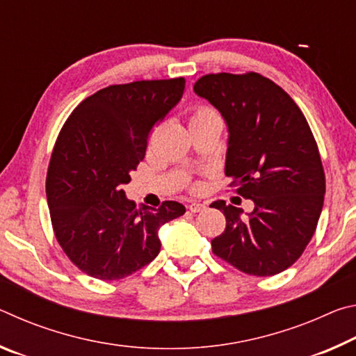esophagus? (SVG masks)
<instances>
[{
  "label": "esophagus",
  "instance_id": "esophagus-1",
  "mask_svg": "<svg viewBox=\"0 0 356 356\" xmlns=\"http://www.w3.org/2000/svg\"><path fill=\"white\" fill-rule=\"evenodd\" d=\"M186 207H188L190 212L197 213V212H201V210L206 209V204H201V202H190Z\"/></svg>",
  "mask_w": 356,
  "mask_h": 356
}]
</instances>
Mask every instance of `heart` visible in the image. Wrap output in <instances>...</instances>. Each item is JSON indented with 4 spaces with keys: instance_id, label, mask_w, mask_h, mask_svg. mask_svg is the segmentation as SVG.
<instances>
[{
    "instance_id": "obj_1",
    "label": "heart",
    "mask_w": 356,
    "mask_h": 356,
    "mask_svg": "<svg viewBox=\"0 0 356 356\" xmlns=\"http://www.w3.org/2000/svg\"><path fill=\"white\" fill-rule=\"evenodd\" d=\"M215 114H216V113L212 110V108L200 105V106H196L195 110H193L191 116H190V122H193V120H197V119H204V118H209V116H215Z\"/></svg>"
}]
</instances>
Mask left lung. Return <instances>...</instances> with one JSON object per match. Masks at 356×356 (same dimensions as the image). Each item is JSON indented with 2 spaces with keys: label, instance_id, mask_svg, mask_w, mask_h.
Returning a JSON list of instances; mask_svg holds the SVG:
<instances>
[{
  "label": "left lung",
  "instance_id": "8db88e82",
  "mask_svg": "<svg viewBox=\"0 0 356 356\" xmlns=\"http://www.w3.org/2000/svg\"><path fill=\"white\" fill-rule=\"evenodd\" d=\"M193 89L225 118V172L254 202L248 218L225 201L210 206L226 216L213 254L252 276L284 272L303 254L323 207L325 172L308 120L284 89L256 72L209 74Z\"/></svg>",
  "mask_w": 356,
  "mask_h": 356
}]
</instances>
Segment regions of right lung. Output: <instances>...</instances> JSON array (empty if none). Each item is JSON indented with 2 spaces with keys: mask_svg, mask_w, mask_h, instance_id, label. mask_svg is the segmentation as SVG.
Segmentation results:
<instances>
[{
  "mask_svg": "<svg viewBox=\"0 0 356 356\" xmlns=\"http://www.w3.org/2000/svg\"><path fill=\"white\" fill-rule=\"evenodd\" d=\"M184 89L182 76L113 84L84 99L59 131L45 184L53 231L92 278L122 280L152 262L160 226L185 213L176 201L138 207L122 190Z\"/></svg>",
  "mask_w": 356,
  "mask_h": 356,
  "instance_id": "add662e5",
  "label": "right lung"
}]
</instances>
